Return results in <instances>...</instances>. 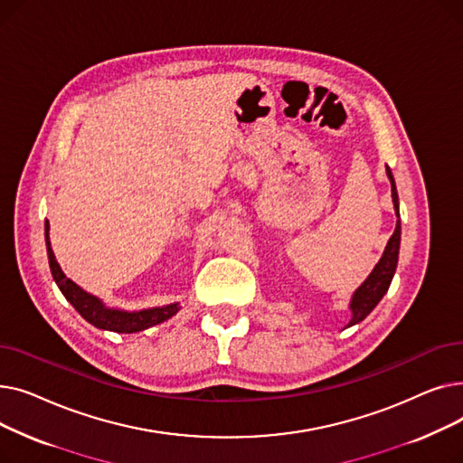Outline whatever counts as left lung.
Segmentation results:
<instances>
[{
  "label": "left lung",
  "mask_w": 463,
  "mask_h": 463,
  "mask_svg": "<svg viewBox=\"0 0 463 463\" xmlns=\"http://www.w3.org/2000/svg\"><path fill=\"white\" fill-rule=\"evenodd\" d=\"M386 176L391 180L392 187V203H394V212H396V229L394 234L388 240V244L383 251V257L375 264V269L372 274L366 278L351 297L349 309H351V321L347 323L345 328L358 325L364 321L372 313V309L381 302V298L386 295L388 287L392 283L396 266H398V255H400V240H402V223H400V201H398V191H396V182L392 176V170L386 166Z\"/></svg>",
  "instance_id": "left-lung-1"
}]
</instances>
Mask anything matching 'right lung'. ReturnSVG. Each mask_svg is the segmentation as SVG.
Listing matches in <instances>:
<instances>
[{"instance_id": "1", "label": "right lung", "mask_w": 463, "mask_h": 463, "mask_svg": "<svg viewBox=\"0 0 463 463\" xmlns=\"http://www.w3.org/2000/svg\"><path fill=\"white\" fill-rule=\"evenodd\" d=\"M51 223L48 219L44 222V241H46V255H48V264H51V272L60 287L61 295L67 298V302L75 307L82 317L101 330H110L118 334H135L140 330H146L150 326L161 325L168 321L170 317L180 311V304H166V306H157V307H148V309H138V311H128V309H119V307H110L107 306L101 298H97L82 287H79L75 281L69 279L63 270L60 269V264L56 260V255L51 246Z\"/></svg>"}]
</instances>
